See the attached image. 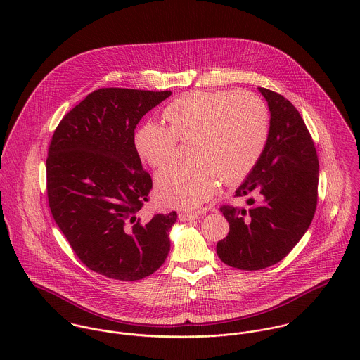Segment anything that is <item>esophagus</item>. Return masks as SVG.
Instances as JSON below:
<instances>
[{"label":"esophagus","instance_id":"34e87169","mask_svg":"<svg viewBox=\"0 0 360 360\" xmlns=\"http://www.w3.org/2000/svg\"><path fill=\"white\" fill-rule=\"evenodd\" d=\"M200 217V213L195 212V213H190V212H181L179 213V219L181 221H190V220H195Z\"/></svg>","mask_w":360,"mask_h":360}]
</instances>
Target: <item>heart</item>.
I'll list each match as a JSON object with an SVG mask.
<instances>
[{"instance_id":"b5f03b06","label":"heart","mask_w":360,"mask_h":360,"mask_svg":"<svg viewBox=\"0 0 360 360\" xmlns=\"http://www.w3.org/2000/svg\"><path fill=\"white\" fill-rule=\"evenodd\" d=\"M169 127L147 122L136 133L139 155L153 167L170 163L177 155V139H195V162L160 170L155 179L162 205L191 209L202 205L220 179L236 184L250 176L263 154L270 130L269 110L257 96L234 91H194L163 110Z\"/></svg>"}]
</instances>
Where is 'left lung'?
Here are the masks:
<instances>
[{
    "mask_svg": "<svg viewBox=\"0 0 360 360\" xmlns=\"http://www.w3.org/2000/svg\"><path fill=\"white\" fill-rule=\"evenodd\" d=\"M270 110L266 148L257 166L236 190L250 198L248 210L224 205L230 224L216 245L221 262L241 270H259L278 263L298 244L317 205L319 159L313 140L297 108L283 96L257 89Z\"/></svg>",
    "mask_w": 360,
    "mask_h": 360,
    "instance_id": "8db88e82",
    "label": "left lung"
}]
</instances>
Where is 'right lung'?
Wrapping results in <instances>:
<instances>
[{
  "mask_svg": "<svg viewBox=\"0 0 360 360\" xmlns=\"http://www.w3.org/2000/svg\"><path fill=\"white\" fill-rule=\"evenodd\" d=\"M170 91L100 89L68 112L47 158L52 216L77 257L105 277L134 281L170 251L177 213L137 214L153 188L134 144L141 117Z\"/></svg>",
  "mask_w": 360,
  "mask_h": 360,
  "instance_id": "add662e5",
  "label": "right lung"
}]
</instances>
